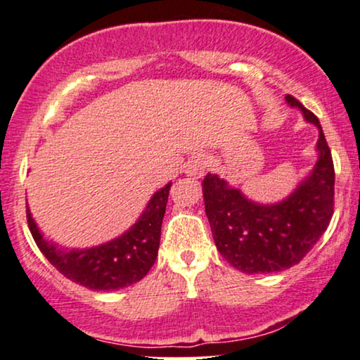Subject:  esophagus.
Instances as JSON below:
<instances>
[{
  "instance_id": "obj_1",
  "label": "esophagus",
  "mask_w": 360,
  "mask_h": 360,
  "mask_svg": "<svg viewBox=\"0 0 360 360\" xmlns=\"http://www.w3.org/2000/svg\"><path fill=\"white\" fill-rule=\"evenodd\" d=\"M209 165H210L209 156L197 155L189 161V163H187L186 174L191 176V178H194V179H199V178H202V176H204L205 169L209 168Z\"/></svg>"
}]
</instances>
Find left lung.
I'll return each mask as SVG.
<instances>
[{"label": "left lung", "instance_id": "1", "mask_svg": "<svg viewBox=\"0 0 360 360\" xmlns=\"http://www.w3.org/2000/svg\"><path fill=\"white\" fill-rule=\"evenodd\" d=\"M285 101L320 131L316 165L290 195L276 204H257L217 174L202 181L217 250L245 274L298 264L326 231L334 212V166L320 120L293 96L287 94Z\"/></svg>", "mask_w": 360, "mask_h": 360}]
</instances>
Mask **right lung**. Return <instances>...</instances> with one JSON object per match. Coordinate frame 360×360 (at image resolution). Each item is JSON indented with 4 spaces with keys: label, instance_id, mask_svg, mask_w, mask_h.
<instances>
[{
    "label": "right lung",
    "instance_id": "right-lung-1",
    "mask_svg": "<svg viewBox=\"0 0 360 360\" xmlns=\"http://www.w3.org/2000/svg\"><path fill=\"white\" fill-rule=\"evenodd\" d=\"M169 189L171 182L156 191L127 231L99 246L58 248L45 240L27 207L29 230L42 255L67 279L93 290H117L143 279L155 264Z\"/></svg>",
    "mask_w": 360,
    "mask_h": 360
}]
</instances>
